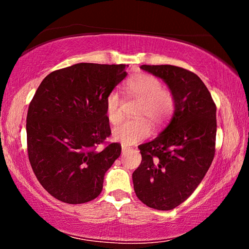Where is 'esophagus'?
<instances>
[{
    "label": "esophagus",
    "instance_id": "34e87169",
    "mask_svg": "<svg viewBox=\"0 0 249 249\" xmlns=\"http://www.w3.org/2000/svg\"><path fill=\"white\" fill-rule=\"evenodd\" d=\"M128 150H129L128 147H126V146H124V145H122V153H123V154H126V153H127Z\"/></svg>",
    "mask_w": 249,
    "mask_h": 249
}]
</instances>
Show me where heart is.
<instances>
[{
	"label": "heart",
	"mask_w": 249,
	"mask_h": 249,
	"mask_svg": "<svg viewBox=\"0 0 249 249\" xmlns=\"http://www.w3.org/2000/svg\"><path fill=\"white\" fill-rule=\"evenodd\" d=\"M129 95L142 100L136 112L137 117L145 116L151 123L160 124L169 117L175 109V96L170 90L161 88V82L155 75L137 73L124 84ZM120 94L111 91L105 99V114L109 123L117 124L123 117ZM150 127L145 119L128 120L113 129V137L124 145H132L149 135Z\"/></svg>",
	"instance_id": "1"
}]
</instances>
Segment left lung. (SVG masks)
<instances>
[{
	"label": "left lung",
	"instance_id": "left-lung-1",
	"mask_svg": "<svg viewBox=\"0 0 249 249\" xmlns=\"http://www.w3.org/2000/svg\"><path fill=\"white\" fill-rule=\"evenodd\" d=\"M141 68L161 78L175 96L169 125L154 141L138 146L140 167L133 172L138 199L151 209H175L190 196L215 155L216 105L196 73L170 65Z\"/></svg>",
	"mask_w": 249,
	"mask_h": 249
}]
</instances>
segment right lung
Instances as JSON below:
<instances>
[{"label": "right lung", "instance_id": "right-lung-1", "mask_svg": "<svg viewBox=\"0 0 249 249\" xmlns=\"http://www.w3.org/2000/svg\"><path fill=\"white\" fill-rule=\"evenodd\" d=\"M127 67L82 62L54 70L29 103V162L57 200L86 203L102 191L105 172L122 150L119 142H107L111 128L105 99L127 75Z\"/></svg>", "mask_w": 249, "mask_h": 249}]
</instances>
